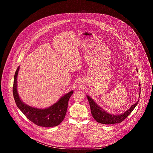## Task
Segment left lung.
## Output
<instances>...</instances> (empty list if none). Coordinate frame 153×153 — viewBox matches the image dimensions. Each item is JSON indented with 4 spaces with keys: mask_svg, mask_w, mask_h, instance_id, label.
<instances>
[{
    "mask_svg": "<svg viewBox=\"0 0 153 153\" xmlns=\"http://www.w3.org/2000/svg\"><path fill=\"white\" fill-rule=\"evenodd\" d=\"M140 93L139 96L140 94V83L139 84ZM87 99L88 100L91 114L93 118L97 122L102 124H114V123H119L122 122L125 119H126L131 112L133 111L135 107L137 106L139 101H137L135 104L131 106V107L122 114H113L107 113L105 110L100 107L98 104L96 103V102L89 96H86Z\"/></svg>",
    "mask_w": 153,
    "mask_h": 153,
    "instance_id": "8db88e82",
    "label": "left lung"
}]
</instances>
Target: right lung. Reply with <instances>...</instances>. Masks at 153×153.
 <instances>
[{
    "mask_svg": "<svg viewBox=\"0 0 153 153\" xmlns=\"http://www.w3.org/2000/svg\"><path fill=\"white\" fill-rule=\"evenodd\" d=\"M20 66L16 71L13 93L16 105L23 114L36 125L43 127H53L59 125L64 119L68 108V102L73 91L65 94L53 105L46 108H34L25 103L18 94L17 75Z\"/></svg>",
    "mask_w": 153,
    "mask_h": 153,
    "instance_id": "obj_1",
    "label": "right lung"
}]
</instances>
